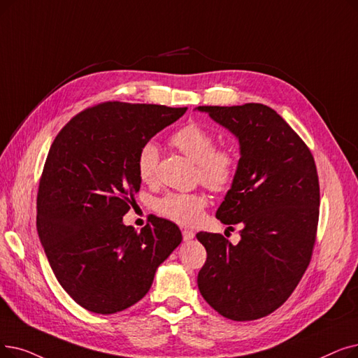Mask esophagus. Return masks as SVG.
<instances>
[{"mask_svg":"<svg viewBox=\"0 0 358 358\" xmlns=\"http://www.w3.org/2000/svg\"><path fill=\"white\" fill-rule=\"evenodd\" d=\"M182 238L184 241H190L192 238H194V232L190 229H182Z\"/></svg>","mask_w":358,"mask_h":358,"instance_id":"34e87169","label":"esophagus"}]
</instances>
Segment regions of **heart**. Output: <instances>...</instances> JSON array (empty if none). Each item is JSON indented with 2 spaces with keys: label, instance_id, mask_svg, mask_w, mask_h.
Listing matches in <instances>:
<instances>
[{
  "label": "heart",
  "instance_id": "heart-1",
  "mask_svg": "<svg viewBox=\"0 0 358 358\" xmlns=\"http://www.w3.org/2000/svg\"><path fill=\"white\" fill-rule=\"evenodd\" d=\"M169 143L182 152L185 157L197 164V180L208 189L222 193L232 187L238 173V152L232 146H215V136L197 122H189L174 131ZM159 152L153 143L141 148L136 158L137 176L145 184L157 180ZM208 199L203 193H169L157 203V210L181 225L196 224L205 208Z\"/></svg>",
  "mask_w": 358,
  "mask_h": 358
}]
</instances>
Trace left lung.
I'll return each mask as SVG.
<instances>
[{
    "label": "left lung",
    "instance_id": "1",
    "mask_svg": "<svg viewBox=\"0 0 358 358\" xmlns=\"http://www.w3.org/2000/svg\"><path fill=\"white\" fill-rule=\"evenodd\" d=\"M234 133L241 158L237 178L216 217L241 240L197 232L206 262L200 294L227 319L265 317L282 306L303 278L316 241L320 189L315 158L301 137L263 103L199 106Z\"/></svg>",
    "mask_w": 358,
    "mask_h": 358
}]
</instances>
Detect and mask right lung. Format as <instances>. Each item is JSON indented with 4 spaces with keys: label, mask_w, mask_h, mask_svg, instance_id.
Wrapping results in <instances>:
<instances>
[{
    "label": "right lung",
    "mask_w": 358,
    "mask_h": 358,
    "mask_svg": "<svg viewBox=\"0 0 358 358\" xmlns=\"http://www.w3.org/2000/svg\"><path fill=\"white\" fill-rule=\"evenodd\" d=\"M185 110L102 102L74 115L51 145L39 180L38 234L58 282L89 312L113 315L142 300L182 240L164 217L149 215L136 231L122 216L141 189L138 150Z\"/></svg>",
    "instance_id": "1"
}]
</instances>
